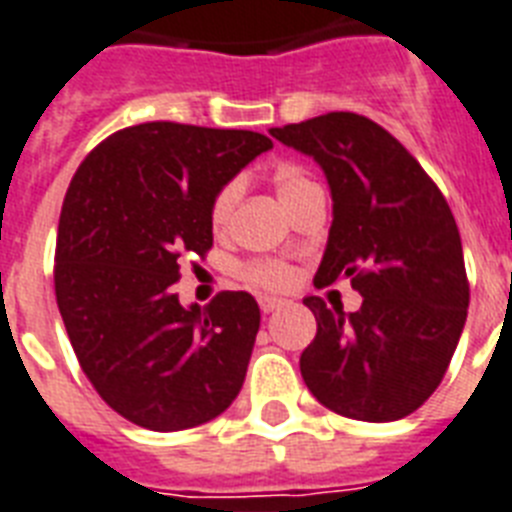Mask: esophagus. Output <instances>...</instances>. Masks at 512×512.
I'll return each instance as SVG.
<instances>
[{
    "label": "esophagus",
    "mask_w": 512,
    "mask_h": 512,
    "mask_svg": "<svg viewBox=\"0 0 512 512\" xmlns=\"http://www.w3.org/2000/svg\"><path fill=\"white\" fill-rule=\"evenodd\" d=\"M278 307H284V299H276V297H260V310L263 313H273Z\"/></svg>",
    "instance_id": "esophagus-1"
}]
</instances>
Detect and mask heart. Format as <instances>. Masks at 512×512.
<instances>
[{"label": "heart", "instance_id": "obj_1", "mask_svg": "<svg viewBox=\"0 0 512 512\" xmlns=\"http://www.w3.org/2000/svg\"><path fill=\"white\" fill-rule=\"evenodd\" d=\"M273 186H276L278 199L292 210L299 199L305 197L307 191L318 184L307 176L305 170L297 168V165H281V168L273 173ZM236 199H239V184H236V181L226 184L218 194H215L213 210H210V220H213L215 228L226 226L228 218H231V210H234L236 205ZM242 276L247 278V281H252V284L265 286V289H278V286H284L286 281H289V270L281 268V265L276 263H252L244 265Z\"/></svg>", "mask_w": 512, "mask_h": 512}]
</instances>
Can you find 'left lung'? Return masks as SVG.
Instances as JSON below:
<instances>
[{
    "mask_svg": "<svg viewBox=\"0 0 512 512\" xmlns=\"http://www.w3.org/2000/svg\"><path fill=\"white\" fill-rule=\"evenodd\" d=\"M321 165L331 189L315 286L350 278L355 313L305 297L318 334L299 357L307 389L355 421H400L442 384L468 315L458 223L442 191L389 131L355 112L270 128Z\"/></svg>",
    "mask_w": 512,
    "mask_h": 512,
    "instance_id": "1",
    "label": "left lung"
}]
</instances>
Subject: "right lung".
<instances>
[{"instance_id":"obj_1","label":"right lung","mask_w":512,"mask_h":512,"mask_svg":"<svg viewBox=\"0 0 512 512\" xmlns=\"http://www.w3.org/2000/svg\"><path fill=\"white\" fill-rule=\"evenodd\" d=\"M273 141L255 131L141 123L107 136L62 202L54 294L99 397L149 431L218 418L242 389L260 328L247 292L178 302L186 255L213 247V199Z\"/></svg>"}]
</instances>
